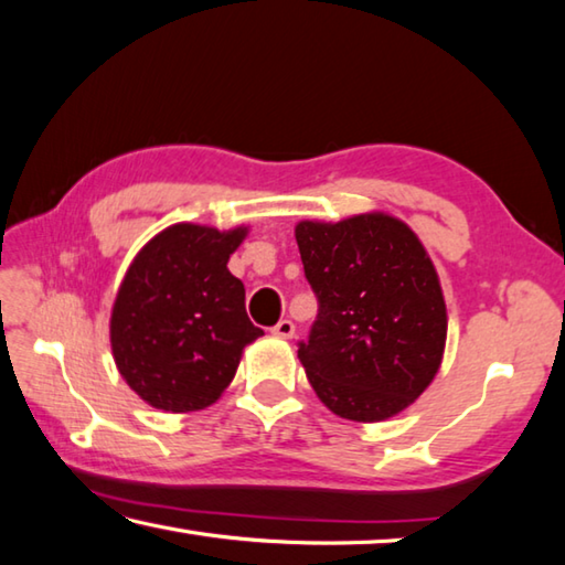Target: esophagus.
I'll return each mask as SVG.
<instances>
[{
    "label": "esophagus",
    "mask_w": 565,
    "mask_h": 565,
    "mask_svg": "<svg viewBox=\"0 0 565 565\" xmlns=\"http://www.w3.org/2000/svg\"><path fill=\"white\" fill-rule=\"evenodd\" d=\"M294 331H296V327H294V321H289V319H281V321L276 323V327L271 329V333H274L276 339H291Z\"/></svg>",
    "instance_id": "obj_1"
}]
</instances>
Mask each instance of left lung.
Segmentation results:
<instances>
[{"label":"left lung","instance_id":"1","mask_svg":"<svg viewBox=\"0 0 565 565\" xmlns=\"http://www.w3.org/2000/svg\"><path fill=\"white\" fill-rule=\"evenodd\" d=\"M303 274L319 296L299 343L309 384L333 414L376 424L431 386L446 349V301L414 228L386 212L294 228Z\"/></svg>","mask_w":565,"mask_h":565}]
</instances>
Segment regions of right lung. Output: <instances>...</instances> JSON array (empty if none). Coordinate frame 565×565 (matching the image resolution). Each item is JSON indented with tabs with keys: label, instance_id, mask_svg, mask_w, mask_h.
Here are the masks:
<instances>
[{
	"label": "right lung",
	"instance_id": "add662e5",
	"mask_svg": "<svg viewBox=\"0 0 565 565\" xmlns=\"http://www.w3.org/2000/svg\"><path fill=\"white\" fill-rule=\"evenodd\" d=\"M246 234L248 226L171 224L124 274L109 319L111 356L151 408L189 414L212 406L244 349L264 337L246 317L244 284L226 266Z\"/></svg>",
	"mask_w": 565,
	"mask_h": 565
}]
</instances>
